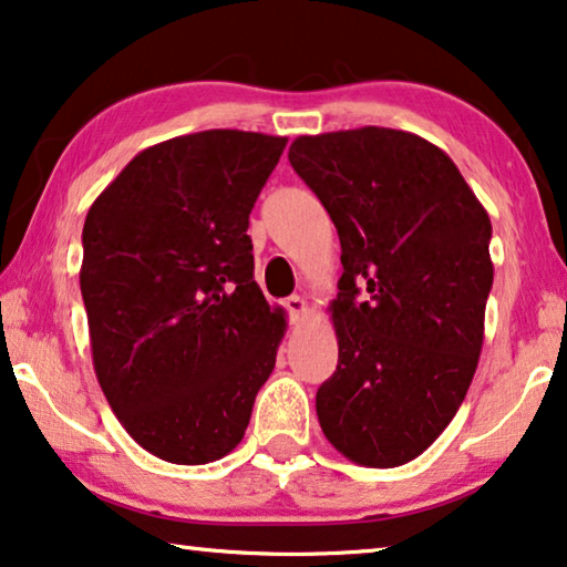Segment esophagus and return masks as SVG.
<instances>
[{
    "label": "esophagus",
    "instance_id": "34e87169",
    "mask_svg": "<svg viewBox=\"0 0 567 567\" xmlns=\"http://www.w3.org/2000/svg\"><path fill=\"white\" fill-rule=\"evenodd\" d=\"M284 307L289 309L293 321H299V317H303V313H307V299H303V296H299V293H293V296H289V299L284 301Z\"/></svg>",
    "mask_w": 567,
    "mask_h": 567
}]
</instances>
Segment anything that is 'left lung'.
<instances>
[{
    "label": "left lung",
    "instance_id": "8db88e82",
    "mask_svg": "<svg viewBox=\"0 0 567 567\" xmlns=\"http://www.w3.org/2000/svg\"><path fill=\"white\" fill-rule=\"evenodd\" d=\"M289 162L342 246L339 362L317 390L319 425L354 464L403 466L472 385L494 281L489 215L451 156L411 132L299 136Z\"/></svg>",
    "mask_w": 567,
    "mask_h": 567
}]
</instances>
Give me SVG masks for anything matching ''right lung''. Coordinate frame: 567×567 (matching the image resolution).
<instances>
[{
    "mask_svg": "<svg viewBox=\"0 0 567 567\" xmlns=\"http://www.w3.org/2000/svg\"><path fill=\"white\" fill-rule=\"evenodd\" d=\"M286 136L238 128L138 152L83 225L95 378L138 446L210 464L238 446L286 332L254 281L248 215Z\"/></svg>",
    "mask_w": 567,
    "mask_h": 567,
    "instance_id": "obj_1",
    "label": "right lung"
}]
</instances>
